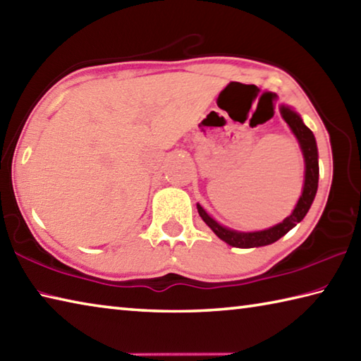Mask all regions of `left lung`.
<instances>
[{
  "label": "left lung",
  "instance_id": "left-lung-1",
  "mask_svg": "<svg viewBox=\"0 0 361 361\" xmlns=\"http://www.w3.org/2000/svg\"><path fill=\"white\" fill-rule=\"evenodd\" d=\"M281 114H283L286 123L290 126L292 133L297 135L301 152H303V156H305L306 172H305L303 194H301L297 207H295L293 213L289 216V218H286L281 224L268 228V231L251 232V233L235 232V231H231V228L219 226L213 218H209L205 209H203L200 205H197L200 218L205 221V224L212 228V231L218 235L222 241H226V243L231 246L257 247V246L274 243V241H278L281 237H284L290 228H293L301 219L305 218L307 209L311 208L314 197H316L317 185H319V161H317V145H316V139H314L312 130L307 126H305V123L301 121V118L289 107H284V106L281 107Z\"/></svg>",
  "mask_w": 361,
  "mask_h": 361
}]
</instances>
